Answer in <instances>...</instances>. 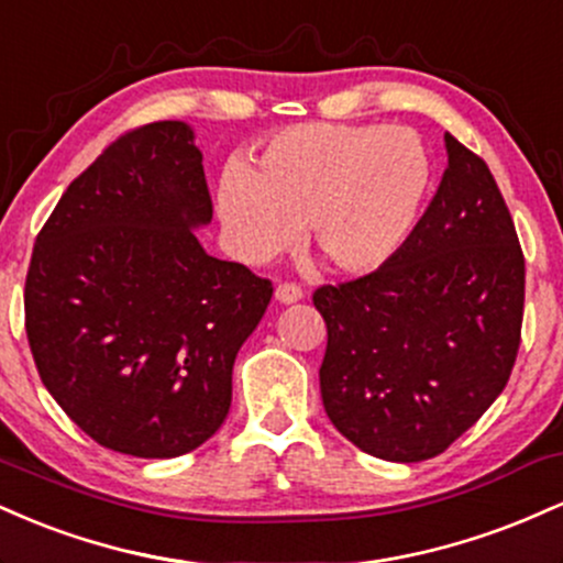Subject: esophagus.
<instances>
[{"label": "esophagus", "mask_w": 563, "mask_h": 563, "mask_svg": "<svg viewBox=\"0 0 563 563\" xmlns=\"http://www.w3.org/2000/svg\"><path fill=\"white\" fill-rule=\"evenodd\" d=\"M274 295H276V300L284 302V306H289V302L302 300V287H297V284L284 282V284H279V287H276Z\"/></svg>", "instance_id": "esophagus-1"}]
</instances>
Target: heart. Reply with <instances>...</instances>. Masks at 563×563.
Masks as SVG:
<instances>
[{
  "label": "heart",
  "instance_id": "obj_1",
  "mask_svg": "<svg viewBox=\"0 0 563 563\" xmlns=\"http://www.w3.org/2000/svg\"><path fill=\"white\" fill-rule=\"evenodd\" d=\"M432 165L406 125L297 123L263 144L250 168L218 187L231 253L257 266L308 242L340 271L382 266L408 240L427 200Z\"/></svg>",
  "mask_w": 563,
  "mask_h": 563
}]
</instances>
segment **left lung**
Here are the masks:
<instances>
[{
    "instance_id": "left-lung-1",
    "label": "left lung",
    "mask_w": 563,
    "mask_h": 563,
    "mask_svg": "<svg viewBox=\"0 0 563 563\" xmlns=\"http://www.w3.org/2000/svg\"><path fill=\"white\" fill-rule=\"evenodd\" d=\"M438 195L372 274L323 284L321 400L363 453L416 464L504 393L521 342L525 255L487 163L445 134Z\"/></svg>"
}]
</instances>
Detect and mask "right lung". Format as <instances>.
Segmentation results:
<instances>
[{
	"label": "right lung",
	"mask_w": 563,
	"mask_h": 563,
	"mask_svg": "<svg viewBox=\"0 0 563 563\" xmlns=\"http://www.w3.org/2000/svg\"><path fill=\"white\" fill-rule=\"evenodd\" d=\"M213 218L181 121L118 136L59 197L33 244L25 334L44 387L99 445L174 459L210 440L268 279L202 250Z\"/></svg>",
	"instance_id": "obj_1"
}]
</instances>
